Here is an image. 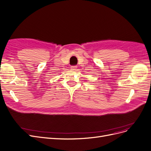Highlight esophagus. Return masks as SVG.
I'll use <instances>...</instances> for the list:
<instances>
[{
  "mask_svg": "<svg viewBox=\"0 0 151 151\" xmlns=\"http://www.w3.org/2000/svg\"><path fill=\"white\" fill-rule=\"evenodd\" d=\"M77 68V67L76 65H74V66H71L70 67V69L72 70H76Z\"/></svg>",
  "mask_w": 151,
  "mask_h": 151,
  "instance_id": "esophagus-1",
  "label": "esophagus"
}]
</instances>
